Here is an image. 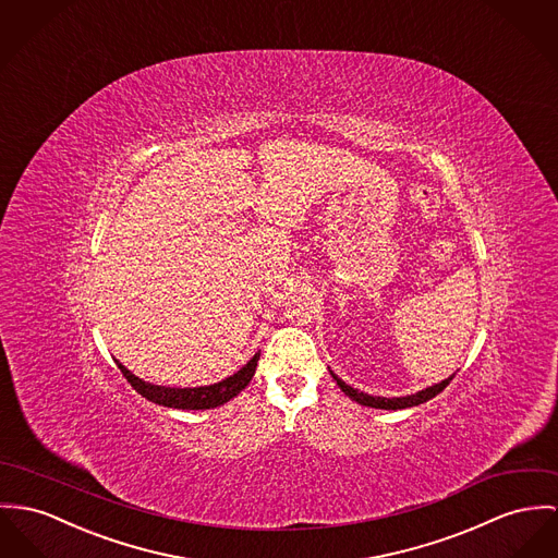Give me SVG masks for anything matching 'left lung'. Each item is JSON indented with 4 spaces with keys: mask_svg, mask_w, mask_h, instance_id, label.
<instances>
[{
    "mask_svg": "<svg viewBox=\"0 0 558 558\" xmlns=\"http://www.w3.org/2000/svg\"><path fill=\"white\" fill-rule=\"evenodd\" d=\"M331 376H333V380L338 383V386L342 388L343 395H348L352 401H356V403H361V405H367V408H378V410H405V408L421 405V403L433 399L435 395H439L446 386L450 385V380L454 378V374H452L450 378L441 380L439 385L429 386V388H425V390H418V392L405 395V397H374V395H367V392H363V390H356V388L345 385L333 372H331Z\"/></svg>",
    "mask_w": 558,
    "mask_h": 558,
    "instance_id": "1",
    "label": "left lung"
}]
</instances>
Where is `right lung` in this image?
Instances as JSON below:
<instances>
[{"label":"right lung","instance_id":"1","mask_svg":"<svg viewBox=\"0 0 558 558\" xmlns=\"http://www.w3.org/2000/svg\"><path fill=\"white\" fill-rule=\"evenodd\" d=\"M257 352L240 372H235L233 376L216 383L210 386H195V388H172V386H157L150 383L140 380L137 376H133L125 365H119V369L123 372V376L128 378L129 385L133 386L142 397H146L153 403L166 405V408H175V410H213L222 403H227L229 399H233L235 395H240L246 386L251 385L255 369H257L258 361Z\"/></svg>","mask_w":558,"mask_h":558}]
</instances>
